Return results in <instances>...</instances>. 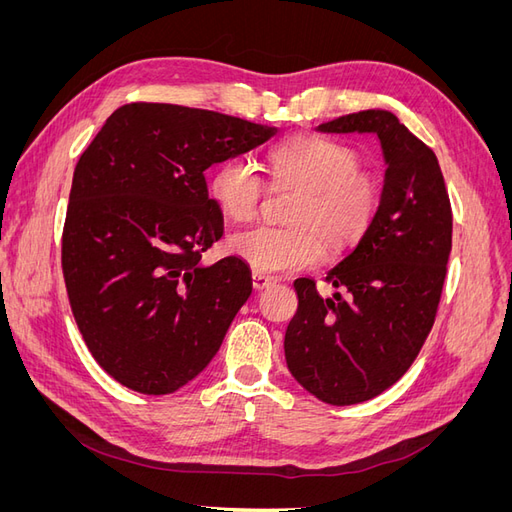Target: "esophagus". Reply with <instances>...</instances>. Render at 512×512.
<instances>
[{
  "mask_svg": "<svg viewBox=\"0 0 512 512\" xmlns=\"http://www.w3.org/2000/svg\"><path fill=\"white\" fill-rule=\"evenodd\" d=\"M271 284H273V277L262 275V273H252V286H254L256 290H262V288H267V286H271Z\"/></svg>",
  "mask_w": 512,
  "mask_h": 512,
  "instance_id": "34e87169",
  "label": "esophagus"
}]
</instances>
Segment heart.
<instances>
[{"mask_svg": "<svg viewBox=\"0 0 512 512\" xmlns=\"http://www.w3.org/2000/svg\"><path fill=\"white\" fill-rule=\"evenodd\" d=\"M275 188L299 190L286 220L292 226H256L228 239L232 254L254 273L277 275L318 265L324 245L346 252L374 226L382 207V181L361 166L354 147L324 134L301 132L267 153ZM267 183L241 156L220 162L209 175V196L232 222L258 215Z\"/></svg>", "mask_w": 512, "mask_h": 512, "instance_id": "1", "label": "heart"}]
</instances>
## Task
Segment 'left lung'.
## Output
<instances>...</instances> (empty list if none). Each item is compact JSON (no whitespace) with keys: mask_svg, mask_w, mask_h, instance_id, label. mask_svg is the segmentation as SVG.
<instances>
[{"mask_svg":"<svg viewBox=\"0 0 512 512\" xmlns=\"http://www.w3.org/2000/svg\"><path fill=\"white\" fill-rule=\"evenodd\" d=\"M320 132H374L386 160L382 207L359 245L324 282H294L299 307L284 352L290 374L331 406L361 404L393 386L436 320L453 245V211L436 153L389 111H361Z\"/></svg>","mask_w":512,"mask_h":512,"instance_id":"left-lung-1","label":"left lung"}]
</instances>
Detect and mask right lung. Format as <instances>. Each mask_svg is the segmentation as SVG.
Masks as SVG:
<instances>
[{
  "instance_id": "obj_1",
  "label": "right lung",
  "mask_w": 512,
  "mask_h": 512,
  "mask_svg": "<svg viewBox=\"0 0 512 512\" xmlns=\"http://www.w3.org/2000/svg\"><path fill=\"white\" fill-rule=\"evenodd\" d=\"M275 132L203 108L132 102L81 153L61 271L91 356L119 384L175 393L220 350L252 275L237 256L200 265L224 232L205 170Z\"/></svg>"
}]
</instances>
